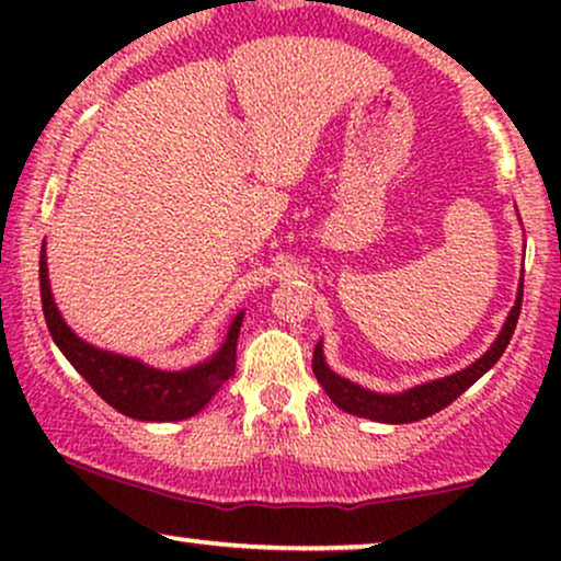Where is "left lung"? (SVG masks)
<instances>
[{
  "label": "left lung",
  "instance_id": "1",
  "mask_svg": "<svg viewBox=\"0 0 561 561\" xmlns=\"http://www.w3.org/2000/svg\"><path fill=\"white\" fill-rule=\"evenodd\" d=\"M519 308H523V285H519L517 302H514L512 313H508L504 330H501L493 347L480 358V362H474L472 366H467V369L456 371V375L450 377L435 379V382L420 385V388L401 392V396H379V392H369L358 388V385L347 382L343 377H337L330 366L324 364L321 345H317V351H313V362H311L313 375H317L319 385L324 388L327 396L332 398V403L340 405V409L347 411V414H356V416H364V420H375V422H388V424L427 420V416H433L435 411L446 409V405L454 403L456 398L469 388V385L478 382V379L485 375L495 362H499L501 353L506 351L508 340H512L514 327H517Z\"/></svg>",
  "mask_w": 561,
  "mask_h": 561
}]
</instances>
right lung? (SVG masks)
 Listing matches in <instances>:
<instances>
[{
  "label": "right lung",
  "instance_id": "obj_1",
  "mask_svg": "<svg viewBox=\"0 0 561 561\" xmlns=\"http://www.w3.org/2000/svg\"><path fill=\"white\" fill-rule=\"evenodd\" d=\"M38 287H42V308L47 319L49 334L76 371L92 385L96 396L111 403L115 411L141 422H179L195 416L229 377H234L237 362V334L242 327V313L231 321L227 343L214 362L195 366L186 371H160L134 362V358L115 356L100 347L83 343L68 330V324L57 313L53 293H49L47 261H38Z\"/></svg>",
  "mask_w": 561,
  "mask_h": 561
}]
</instances>
